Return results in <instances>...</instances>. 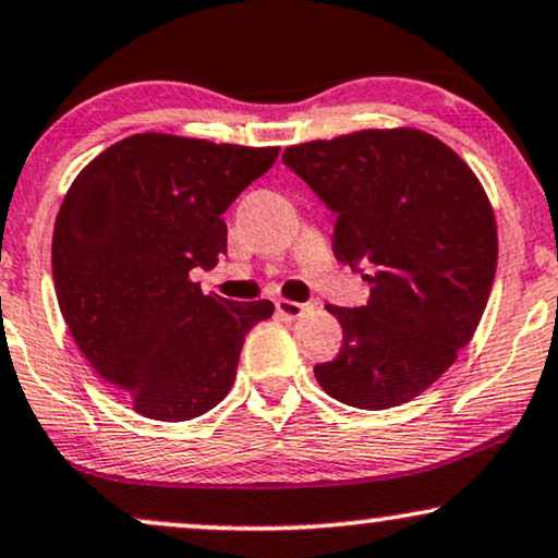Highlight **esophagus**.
I'll return each instance as SVG.
<instances>
[{"label": "esophagus", "instance_id": "obj_1", "mask_svg": "<svg viewBox=\"0 0 558 558\" xmlns=\"http://www.w3.org/2000/svg\"><path fill=\"white\" fill-rule=\"evenodd\" d=\"M275 308H278L280 317H286V319H299V317H304L306 312H312L314 304H312V301H288V299H278V301H275Z\"/></svg>", "mask_w": 558, "mask_h": 558}]
</instances>
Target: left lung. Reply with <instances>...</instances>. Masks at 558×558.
Instances as JSON below:
<instances>
[{
  "label": "left lung",
  "instance_id": "left-lung-1",
  "mask_svg": "<svg viewBox=\"0 0 558 558\" xmlns=\"http://www.w3.org/2000/svg\"><path fill=\"white\" fill-rule=\"evenodd\" d=\"M283 163L338 215L335 257L372 286L366 306H327L343 348L314 377L364 411L418 398L471 343L492 293L499 241L481 181L408 126L293 145Z\"/></svg>",
  "mask_w": 558,
  "mask_h": 558
}]
</instances>
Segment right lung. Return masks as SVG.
Wrapping results in <instances>:
<instances>
[{
  "instance_id": "obj_1",
  "label": "right lung",
  "mask_w": 558,
  "mask_h": 558,
  "mask_svg": "<svg viewBox=\"0 0 558 558\" xmlns=\"http://www.w3.org/2000/svg\"><path fill=\"white\" fill-rule=\"evenodd\" d=\"M278 147L132 134L80 171L57 215L51 270L72 338L145 418L190 421L236 379L270 301L220 299L190 280L226 254L223 213Z\"/></svg>"
}]
</instances>
